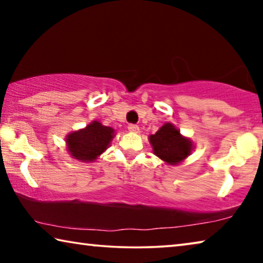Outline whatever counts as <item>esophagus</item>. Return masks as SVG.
Instances as JSON below:
<instances>
[{
    "label": "esophagus",
    "mask_w": 263,
    "mask_h": 263,
    "mask_svg": "<svg viewBox=\"0 0 263 263\" xmlns=\"http://www.w3.org/2000/svg\"><path fill=\"white\" fill-rule=\"evenodd\" d=\"M128 131L132 133H138L139 132V126L135 125V124H130V125H128Z\"/></svg>",
    "instance_id": "34e87169"
}]
</instances>
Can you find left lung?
I'll return each instance as SVG.
<instances>
[{
    "label": "left lung",
    "mask_w": 263,
    "mask_h": 263,
    "mask_svg": "<svg viewBox=\"0 0 263 263\" xmlns=\"http://www.w3.org/2000/svg\"><path fill=\"white\" fill-rule=\"evenodd\" d=\"M153 153L169 166H177L189 157L195 148L194 141L181 135L172 123H164L155 135L148 137Z\"/></svg>",
    "instance_id": "obj_1"
}]
</instances>
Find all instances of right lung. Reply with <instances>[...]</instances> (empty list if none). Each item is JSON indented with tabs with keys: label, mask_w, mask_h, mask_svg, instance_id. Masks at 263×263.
I'll list each match as a JSON object with an SVG mask.
<instances>
[{
	"label": "right lung",
	"mask_w": 263,
	"mask_h": 263,
	"mask_svg": "<svg viewBox=\"0 0 263 263\" xmlns=\"http://www.w3.org/2000/svg\"><path fill=\"white\" fill-rule=\"evenodd\" d=\"M115 130L92 121L86 127L66 136V146L70 157L81 162H94L109 148L115 137Z\"/></svg>",
	"instance_id": "add662e5"
}]
</instances>
